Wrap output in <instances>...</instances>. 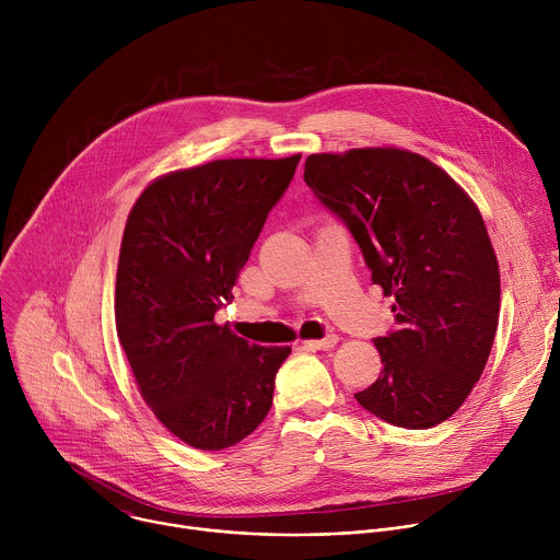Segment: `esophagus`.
Returning a JSON list of instances; mask_svg holds the SVG:
<instances>
[{
    "instance_id": "esophagus-1",
    "label": "esophagus",
    "mask_w": 560,
    "mask_h": 560,
    "mask_svg": "<svg viewBox=\"0 0 560 560\" xmlns=\"http://www.w3.org/2000/svg\"><path fill=\"white\" fill-rule=\"evenodd\" d=\"M337 341H339V337H337V335H330V337H326V339L303 341V346H305V348H310V350H330V348H335V346H337Z\"/></svg>"
}]
</instances>
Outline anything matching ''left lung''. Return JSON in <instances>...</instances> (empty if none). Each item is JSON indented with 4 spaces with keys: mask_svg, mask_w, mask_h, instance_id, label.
<instances>
[{
    "mask_svg": "<svg viewBox=\"0 0 560 560\" xmlns=\"http://www.w3.org/2000/svg\"><path fill=\"white\" fill-rule=\"evenodd\" d=\"M305 184L350 228L372 283L394 296L396 330L374 339L383 370L354 394L408 430L450 419L481 378L501 307L499 261L469 195L404 148L305 159Z\"/></svg>",
    "mask_w": 560,
    "mask_h": 560,
    "instance_id": "1",
    "label": "left lung"
}]
</instances>
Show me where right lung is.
I'll use <instances>...</instances> for the list:
<instances>
[{"label": "right lung", "instance_id": "right-lung-1", "mask_svg": "<svg viewBox=\"0 0 560 560\" xmlns=\"http://www.w3.org/2000/svg\"><path fill=\"white\" fill-rule=\"evenodd\" d=\"M301 154L217 159L156 177L121 238L115 322L143 401L197 450L253 434L272 406L290 348H264L214 324Z\"/></svg>", "mask_w": 560, "mask_h": 560}]
</instances>
